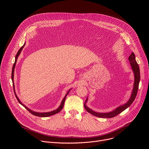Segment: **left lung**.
Masks as SVG:
<instances>
[{
	"label": "left lung",
	"instance_id": "left-lung-1",
	"mask_svg": "<svg viewBox=\"0 0 149 149\" xmlns=\"http://www.w3.org/2000/svg\"><path fill=\"white\" fill-rule=\"evenodd\" d=\"M129 60L130 62V64L132 65V70L133 71L134 74V87H133V90L132 91V94L131 95V97L130 98V100L128 101L127 103H125L124 105H123L120 107L117 108L115 110L110 112V113H97L95 112L93 110H91L90 109H89L88 107H87V106L86 105V103L87 101V98L85 102V104L84 105L85 109L87 110V111H88V113H90V114L98 117H101V118H112L116 116H117L118 114H119L120 113H121V112H123L124 110H125L126 109L128 108L129 106L133 102V101H134L137 95V93L138 91V88H139V82H140V69H139V67L138 63H137L136 61V58H135V55L133 52L132 53V54L130 55V56L129 57Z\"/></svg>",
	"mask_w": 149,
	"mask_h": 149
}]
</instances>
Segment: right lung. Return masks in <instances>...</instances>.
Instances as JSON below:
<instances>
[{
	"label": "right lung",
	"instance_id": "1",
	"mask_svg": "<svg viewBox=\"0 0 149 149\" xmlns=\"http://www.w3.org/2000/svg\"><path fill=\"white\" fill-rule=\"evenodd\" d=\"M25 45V43L24 44V45L22 47H21V48L19 49V50L18 51V52H17V54H16V56H15V63H14V64H13V67H12V82H13V87H14V84H13V76H14V70H15V65H16V61H17V57H18V56H19V55H20V54L21 51H22V50L23 48L24 47ZM13 88H15V87H14ZM13 89H14V93H15V94L16 98H17V100L18 102H19L21 105H22L24 106V107H25V108L28 111H29V113H31L32 114H33V115H34V116H38V117H46L51 116L54 115V114H56V113H59V111H61L62 110V109H63V104H64V102H65V99H66L67 95L68 94V93H69V92H70V90H69V91H68V93H67V94L65 95V97L63 98V100H62V102H61V104L60 106L59 107V108H58V109H57L56 110H54V111H51V112H48V113H37V112L33 111L32 110H30V109H29L28 107H26L25 105H24L22 102H21L20 101V100H19L18 97H17V95H16V93H15V88H13Z\"/></svg>",
	"mask_w": 149,
	"mask_h": 149
}]
</instances>
